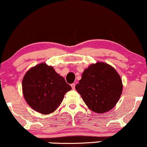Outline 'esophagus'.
Instances as JSON below:
<instances>
[{"label":"esophagus","instance_id":"obj_1","mask_svg":"<svg viewBox=\"0 0 147 147\" xmlns=\"http://www.w3.org/2000/svg\"><path fill=\"white\" fill-rule=\"evenodd\" d=\"M71 88L73 89H75L76 84H71Z\"/></svg>","mask_w":147,"mask_h":147}]
</instances>
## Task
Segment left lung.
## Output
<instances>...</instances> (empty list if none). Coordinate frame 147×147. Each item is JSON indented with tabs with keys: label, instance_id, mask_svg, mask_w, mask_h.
Instances as JSON below:
<instances>
[{
	"label": "left lung",
	"instance_id": "8db88e82",
	"mask_svg": "<svg viewBox=\"0 0 147 147\" xmlns=\"http://www.w3.org/2000/svg\"><path fill=\"white\" fill-rule=\"evenodd\" d=\"M76 89L89 109L103 113L115 106L122 93L123 84L113 67L97 62L84 70Z\"/></svg>",
	"mask_w": 147,
	"mask_h": 147
}]
</instances>
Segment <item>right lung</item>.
Listing matches in <instances>:
<instances>
[{"instance_id":"right-lung-1","label":"right lung","mask_w":147,"mask_h":147,"mask_svg":"<svg viewBox=\"0 0 147 147\" xmlns=\"http://www.w3.org/2000/svg\"><path fill=\"white\" fill-rule=\"evenodd\" d=\"M27 103L34 110L48 115L58 108L71 88L52 66L40 63L28 71L22 83Z\"/></svg>"}]
</instances>
